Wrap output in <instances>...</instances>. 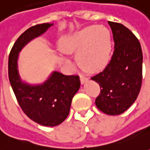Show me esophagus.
Instances as JSON below:
<instances>
[{"mask_svg":"<svg viewBox=\"0 0 150 150\" xmlns=\"http://www.w3.org/2000/svg\"><path fill=\"white\" fill-rule=\"evenodd\" d=\"M86 80H88V78L84 75H80V82L81 83H83Z\"/></svg>","mask_w":150,"mask_h":150,"instance_id":"esophagus-1","label":"esophagus"}]
</instances>
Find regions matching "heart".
<instances>
[{
  "mask_svg": "<svg viewBox=\"0 0 150 150\" xmlns=\"http://www.w3.org/2000/svg\"><path fill=\"white\" fill-rule=\"evenodd\" d=\"M61 47L66 53L77 52L79 63L85 70L98 71L103 69L109 60V31L104 26H88L64 37Z\"/></svg>",
  "mask_w": 150,
  "mask_h": 150,
  "instance_id": "1",
  "label": "heart"
}]
</instances>
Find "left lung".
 I'll return each instance as SVG.
<instances>
[{"mask_svg": "<svg viewBox=\"0 0 150 150\" xmlns=\"http://www.w3.org/2000/svg\"><path fill=\"white\" fill-rule=\"evenodd\" d=\"M114 40L111 61L93 76L101 88L95 104L108 115H120L136 100L142 83L143 54L139 40L123 24L108 21Z\"/></svg>", "mask_w": 150, "mask_h": 150, "instance_id": "left-lung-1", "label": "left lung"}]
</instances>
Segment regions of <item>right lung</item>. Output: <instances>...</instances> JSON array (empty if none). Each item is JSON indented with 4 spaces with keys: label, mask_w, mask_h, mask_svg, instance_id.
<instances>
[{
    "label": "right lung",
    "mask_w": 150,
    "mask_h": 150,
    "mask_svg": "<svg viewBox=\"0 0 150 150\" xmlns=\"http://www.w3.org/2000/svg\"><path fill=\"white\" fill-rule=\"evenodd\" d=\"M53 24H37L24 31L11 48L9 79L21 109L33 122L44 126H56L69 115L72 98L80 87L79 75H65L54 71L40 85L22 82L18 71L19 52L28 42L42 35Z\"/></svg>",
    "instance_id": "obj_1"
}]
</instances>
